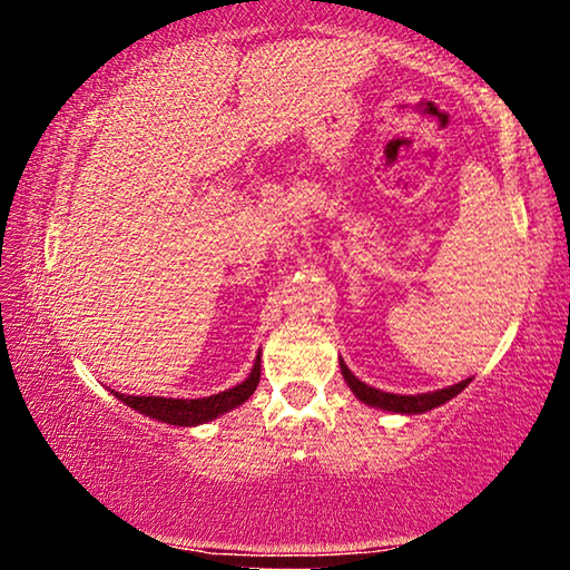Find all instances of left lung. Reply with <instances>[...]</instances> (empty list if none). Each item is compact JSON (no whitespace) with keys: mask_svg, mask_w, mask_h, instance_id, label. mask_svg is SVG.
Here are the masks:
<instances>
[{"mask_svg":"<svg viewBox=\"0 0 570 570\" xmlns=\"http://www.w3.org/2000/svg\"><path fill=\"white\" fill-rule=\"evenodd\" d=\"M341 374H344L346 384H348V387H352L354 395L364 402V405L387 410V413H402V415L428 413V410H433L438 405H443V402H449L451 397H456L459 392L471 382V380H463L459 384H453V387L435 390V392H423V395H392V392L374 390V387H370V384H364L362 380H356V376L352 374V370H348L344 362H341Z\"/></svg>","mask_w":570,"mask_h":570,"instance_id":"left-lung-1","label":"left lung"}]
</instances>
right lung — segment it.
<instances>
[{"mask_svg":"<svg viewBox=\"0 0 570 570\" xmlns=\"http://www.w3.org/2000/svg\"><path fill=\"white\" fill-rule=\"evenodd\" d=\"M262 358L257 354L255 358V366H252V372L247 380L242 384H236V387L226 390V392H218V395L212 397H198V400H175V397H145V395H121V392H114L111 395L125 402L127 407L137 410V413L142 415H150L155 420H160V423H170V425H200V423H208V420H214L218 415L229 413V410L239 407L244 400L252 397V392L257 390L259 384V370H262Z\"/></svg>","mask_w":570,"mask_h":570,"instance_id":"obj_1","label":"right lung"}]
</instances>
